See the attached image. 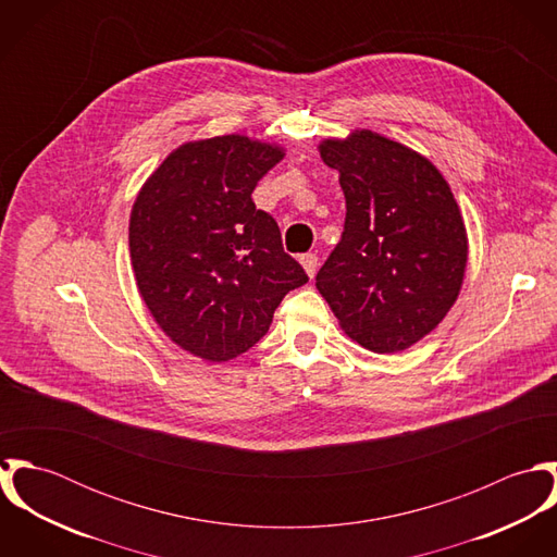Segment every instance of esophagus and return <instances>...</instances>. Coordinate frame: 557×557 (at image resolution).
<instances>
[{
  "instance_id": "1",
  "label": "esophagus",
  "mask_w": 557,
  "mask_h": 557,
  "mask_svg": "<svg viewBox=\"0 0 557 557\" xmlns=\"http://www.w3.org/2000/svg\"><path fill=\"white\" fill-rule=\"evenodd\" d=\"M300 263H302L305 272L313 278V276H315V272H318V255H315V252H307V255H302V257H300Z\"/></svg>"
}]
</instances>
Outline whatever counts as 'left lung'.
<instances>
[{"mask_svg":"<svg viewBox=\"0 0 557 557\" xmlns=\"http://www.w3.org/2000/svg\"><path fill=\"white\" fill-rule=\"evenodd\" d=\"M338 171L345 227L315 278L349 338L375 354L411 347L446 318L468 263V234L437 166L371 131L319 144Z\"/></svg>","mask_w":557,"mask_h":557,"instance_id":"obj_1","label":"left lung"}]
</instances>
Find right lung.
<instances>
[{
    "instance_id": "right-lung-1",
    "label": "right lung",
    "mask_w": 557,
    "mask_h": 557,
    "mask_svg": "<svg viewBox=\"0 0 557 557\" xmlns=\"http://www.w3.org/2000/svg\"><path fill=\"white\" fill-rule=\"evenodd\" d=\"M285 157L244 135L190 141L148 177L131 212L139 294L162 332L210 362L248 351L276 307L309 281L257 210V182Z\"/></svg>"
}]
</instances>
